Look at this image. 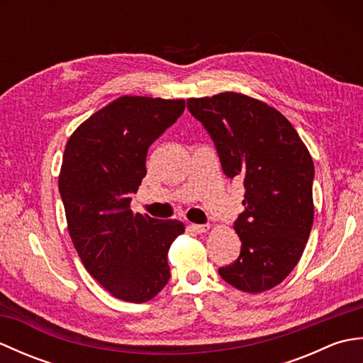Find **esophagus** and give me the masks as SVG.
Masks as SVG:
<instances>
[{"label":"esophagus","mask_w":363,"mask_h":363,"mask_svg":"<svg viewBox=\"0 0 363 363\" xmlns=\"http://www.w3.org/2000/svg\"><path fill=\"white\" fill-rule=\"evenodd\" d=\"M191 229H194L196 234H203V233H207V230L211 229V226L209 225H191Z\"/></svg>","instance_id":"34e87169"}]
</instances>
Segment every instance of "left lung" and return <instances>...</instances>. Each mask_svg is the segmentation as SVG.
Returning <instances> with one entry per match:
<instances>
[{"instance_id": "left-lung-1", "label": "left lung", "mask_w": 363, "mask_h": 363, "mask_svg": "<svg viewBox=\"0 0 363 363\" xmlns=\"http://www.w3.org/2000/svg\"><path fill=\"white\" fill-rule=\"evenodd\" d=\"M211 134L223 172L242 179L245 212L234 229L240 256L218 269L233 287L260 293L298 265L313 225V160L296 129L264 101L237 91L189 98Z\"/></svg>"}]
</instances>
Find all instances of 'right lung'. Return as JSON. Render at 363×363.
I'll use <instances>...</instances> for the list:
<instances>
[{"label": "right lung", "mask_w": 363, "mask_h": 363, "mask_svg": "<svg viewBox=\"0 0 363 363\" xmlns=\"http://www.w3.org/2000/svg\"><path fill=\"white\" fill-rule=\"evenodd\" d=\"M184 109V99L120 96L81 123L65 146L59 191L68 234L87 272L128 303H146L165 287L168 250L186 230L129 207L150 145Z\"/></svg>", "instance_id": "obj_1"}]
</instances>
